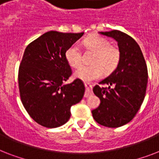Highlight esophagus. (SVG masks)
Segmentation results:
<instances>
[{
	"instance_id": "34e87169",
	"label": "esophagus",
	"mask_w": 159,
	"mask_h": 159,
	"mask_svg": "<svg viewBox=\"0 0 159 159\" xmlns=\"http://www.w3.org/2000/svg\"><path fill=\"white\" fill-rule=\"evenodd\" d=\"M85 87H86V93H85V97H89L92 94V85L90 83H85Z\"/></svg>"
}]
</instances>
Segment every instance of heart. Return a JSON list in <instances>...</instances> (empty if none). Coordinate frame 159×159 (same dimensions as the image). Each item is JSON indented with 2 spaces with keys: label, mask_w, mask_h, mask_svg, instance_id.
I'll return each instance as SVG.
<instances>
[{
  "label": "heart",
  "mask_w": 159,
  "mask_h": 159,
  "mask_svg": "<svg viewBox=\"0 0 159 159\" xmlns=\"http://www.w3.org/2000/svg\"><path fill=\"white\" fill-rule=\"evenodd\" d=\"M88 50L94 52L90 66H82L75 72L74 76L83 82H89L102 77L103 71L110 73L116 69L120 59V53L118 48L106 39L99 35H90L83 41ZM65 58L71 67L77 68L82 64V53L77 44H72L65 52Z\"/></svg>",
  "instance_id": "heart-1"
}]
</instances>
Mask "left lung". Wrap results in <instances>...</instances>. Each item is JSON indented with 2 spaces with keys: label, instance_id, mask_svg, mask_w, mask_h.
<instances>
[{
  "label": "left lung",
  "instance_id": "8db88e82",
  "mask_svg": "<svg viewBox=\"0 0 159 159\" xmlns=\"http://www.w3.org/2000/svg\"><path fill=\"white\" fill-rule=\"evenodd\" d=\"M118 43L120 59L115 71L93 87L101 103L92 111L97 123L117 128L135 116L145 97L148 68L139 46L132 37L120 30L100 32Z\"/></svg>",
  "mask_w": 159,
  "mask_h": 159
}]
</instances>
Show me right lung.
<instances>
[{
    "label": "right lung",
    "instance_id": "add662e5",
    "mask_svg": "<svg viewBox=\"0 0 159 159\" xmlns=\"http://www.w3.org/2000/svg\"><path fill=\"white\" fill-rule=\"evenodd\" d=\"M82 33L48 31L26 47L19 67L20 95L24 107L34 120L47 128L67 123L71 106L82 101V80L64 84L72 75L65 52Z\"/></svg>",
    "mask_w": 159,
    "mask_h": 159
}]
</instances>
